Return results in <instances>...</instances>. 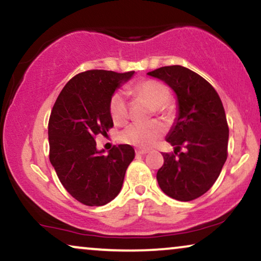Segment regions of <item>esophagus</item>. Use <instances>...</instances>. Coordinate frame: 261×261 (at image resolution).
Masks as SVG:
<instances>
[{
  "mask_svg": "<svg viewBox=\"0 0 261 261\" xmlns=\"http://www.w3.org/2000/svg\"><path fill=\"white\" fill-rule=\"evenodd\" d=\"M149 150H147V149H136V154L137 155H145L148 154Z\"/></svg>",
  "mask_w": 261,
  "mask_h": 261,
  "instance_id": "34e87169",
  "label": "esophagus"
}]
</instances>
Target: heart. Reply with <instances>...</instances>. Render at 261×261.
I'll list each match as a JSON object with an SVG mask.
<instances>
[{
  "mask_svg": "<svg viewBox=\"0 0 261 261\" xmlns=\"http://www.w3.org/2000/svg\"><path fill=\"white\" fill-rule=\"evenodd\" d=\"M134 93L138 98L154 106V111L165 119H171L174 114L173 106L168 102L169 89L163 83L148 80L135 86ZM110 114L116 124H124L127 119V102L121 93L113 94L110 100ZM165 134L161 121L152 120L147 124H133L120 134L121 142L140 148H150Z\"/></svg>",
  "mask_w": 261,
  "mask_h": 261,
  "instance_id": "b5f03b06",
  "label": "heart"
}]
</instances>
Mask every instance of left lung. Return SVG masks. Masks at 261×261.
Segmentation results:
<instances>
[{
	"label": "left lung",
	"instance_id": "obj_1",
	"mask_svg": "<svg viewBox=\"0 0 261 261\" xmlns=\"http://www.w3.org/2000/svg\"><path fill=\"white\" fill-rule=\"evenodd\" d=\"M175 93L178 114L166 141L178 156L162 154L158 171L159 186L167 196L190 201L203 196L216 181L227 160L229 128L217 92L206 80L181 65L148 72Z\"/></svg>",
	"mask_w": 261,
	"mask_h": 261
}]
</instances>
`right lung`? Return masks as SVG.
I'll return each mask as SVG.
<instances>
[{
  "mask_svg": "<svg viewBox=\"0 0 261 261\" xmlns=\"http://www.w3.org/2000/svg\"><path fill=\"white\" fill-rule=\"evenodd\" d=\"M135 71L88 70L72 77L56 100L48 120L50 162L64 189L88 206L110 203L120 192L125 172L135 159L128 144L105 154L95 137L113 126L110 100Z\"/></svg>",
  "mask_w": 261,
  "mask_h": 261,
  "instance_id": "obj_1",
  "label": "right lung"
}]
</instances>
